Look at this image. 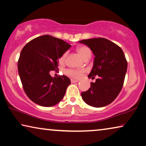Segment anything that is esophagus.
Instances as JSON below:
<instances>
[{
  "mask_svg": "<svg viewBox=\"0 0 146 146\" xmlns=\"http://www.w3.org/2000/svg\"><path fill=\"white\" fill-rule=\"evenodd\" d=\"M79 80H74V79H71V82L72 83H76V82H78Z\"/></svg>",
  "mask_w": 146,
  "mask_h": 146,
  "instance_id": "34e87169",
  "label": "esophagus"
}]
</instances>
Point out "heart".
Returning <instances> with one entry per match:
<instances>
[{
  "instance_id": "obj_1",
  "label": "heart",
  "mask_w": 146,
  "mask_h": 146,
  "mask_svg": "<svg viewBox=\"0 0 146 146\" xmlns=\"http://www.w3.org/2000/svg\"><path fill=\"white\" fill-rule=\"evenodd\" d=\"M77 52L79 53L80 56L83 58L84 60L87 58H90L91 55H92V52L90 48L86 47V46H81L77 48ZM66 57V53H64L63 55L61 56L60 59V62H64L65 61V59ZM84 70H68L66 71L67 74L70 76L74 78H80L82 76V74L84 73Z\"/></svg>"
}]
</instances>
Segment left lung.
Returning a JSON list of instances; mask_svg holds the SVG:
<instances>
[{
	"label": "left lung",
	"instance_id": "8db88e82",
	"mask_svg": "<svg viewBox=\"0 0 146 146\" xmlns=\"http://www.w3.org/2000/svg\"><path fill=\"white\" fill-rule=\"evenodd\" d=\"M79 43L87 45L95 56L89 78H98L88 91L82 93V98L92 107L108 105L117 98L123 86L128 66L124 52L105 38L84 39Z\"/></svg>",
	"mask_w": 146,
	"mask_h": 146
}]
</instances>
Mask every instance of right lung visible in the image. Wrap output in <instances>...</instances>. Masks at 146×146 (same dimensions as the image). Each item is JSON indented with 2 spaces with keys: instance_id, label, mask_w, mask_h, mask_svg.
<instances>
[{
  "instance_id": "add662e5",
  "label": "right lung",
  "mask_w": 146,
  "mask_h": 146,
  "mask_svg": "<svg viewBox=\"0 0 146 146\" xmlns=\"http://www.w3.org/2000/svg\"><path fill=\"white\" fill-rule=\"evenodd\" d=\"M71 45L60 39L45 35L31 40L22 48L18 62L23 88L33 102L52 107L64 98L71 82L66 76L50 75L58 70V59Z\"/></svg>"
}]
</instances>
